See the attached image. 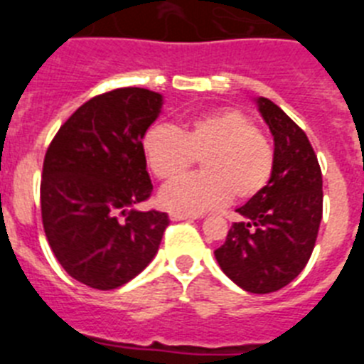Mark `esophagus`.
Here are the masks:
<instances>
[{"label": "esophagus", "mask_w": 364, "mask_h": 364, "mask_svg": "<svg viewBox=\"0 0 364 364\" xmlns=\"http://www.w3.org/2000/svg\"><path fill=\"white\" fill-rule=\"evenodd\" d=\"M169 218H171L173 222H178V220H195L197 217H193V215H186V213H169Z\"/></svg>", "instance_id": "1"}]
</instances>
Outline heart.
Here are the masks:
<instances>
[{"label":"heart","instance_id":"1","mask_svg":"<svg viewBox=\"0 0 364 364\" xmlns=\"http://www.w3.org/2000/svg\"><path fill=\"white\" fill-rule=\"evenodd\" d=\"M144 153L160 180L184 176L200 159L202 175L189 176L160 191L162 208L175 213L200 215L259 195L273 171L269 142L242 112L226 109L195 118L178 131L154 124L144 136Z\"/></svg>","mask_w":364,"mask_h":364}]
</instances>
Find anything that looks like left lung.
I'll return each mask as SVG.
<instances>
[{
	"label": "left lung",
	"instance_id": "1",
	"mask_svg": "<svg viewBox=\"0 0 364 364\" xmlns=\"http://www.w3.org/2000/svg\"><path fill=\"white\" fill-rule=\"evenodd\" d=\"M253 102L273 136V171L266 188L237 210L240 220L215 259L242 290L272 294L310 260L323 218V175L304 131L272 100Z\"/></svg>",
	"mask_w": 364,
	"mask_h": 364
}]
</instances>
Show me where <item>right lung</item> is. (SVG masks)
I'll use <instances>...</instances> for the list:
<instances>
[{"mask_svg":"<svg viewBox=\"0 0 364 364\" xmlns=\"http://www.w3.org/2000/svg\"><path fill=\"white\" fill-rule=\"evenodd\" d=\"M162 107L160 92L140 87L96 96L60 127L45 154L41 218L49 246L70 277L96 290L136 277L169 224L166 213L134 208L153 189L142 140Z\"/></svg>","mask_w":364,"mask_h":364,"instance_id":"1","label":"right lung"}]
</instances>
